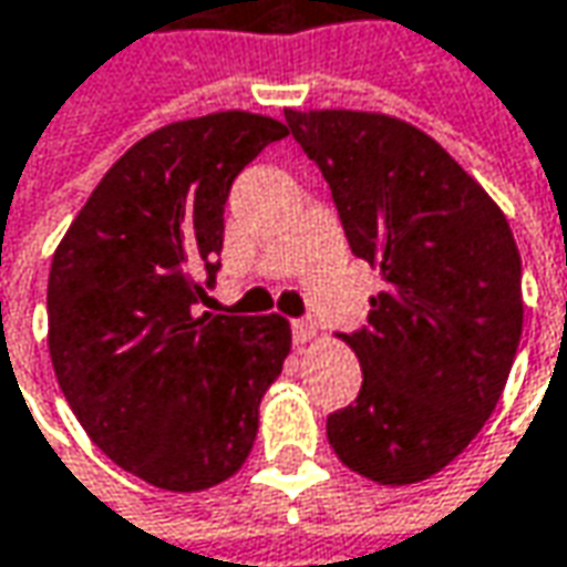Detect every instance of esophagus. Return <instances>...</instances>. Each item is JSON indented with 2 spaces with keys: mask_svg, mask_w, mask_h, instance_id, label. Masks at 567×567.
<instances>
[{
  "mask_svg": "<svg viewBox=\"0 0 567 567\" xmlns=\"http://www.w3.org/2000/svg\"><path fill=\"white\" fill-rule=\"evenodd\" d=\"M291 332H295V344H307L317 339V322L313 320H295L291 322Z\"/></svg>",
  "mask_w": 567,
  "mask_h": 567,
  "instance_id": "1",
  "label": "esophagus"
}]
</instances>
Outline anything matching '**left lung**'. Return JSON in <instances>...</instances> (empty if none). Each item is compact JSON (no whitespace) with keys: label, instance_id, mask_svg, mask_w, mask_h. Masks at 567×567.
<instances>
[{"label":"left lung","instance_id":"8db88e82","mask_svg":"<svg viewBox=\"0 0 567 567\" xmlns=\"http://www.w3.org/2000/svg\"><path fill=\"white\" fill-rule=\"evenodd\" d=\"M285 122L332 187L354 257L385 285L370 326L342 336L363 385L326 420L329 445L380 486L430 480L483 430L515 363V235L477 178L404 118L285 109Z\"/></svg>","mask_w":567,"mask_h":567}]
</instances>
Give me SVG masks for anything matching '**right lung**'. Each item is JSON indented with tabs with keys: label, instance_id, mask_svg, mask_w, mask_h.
Returning a JSON list of instances; mask_svg holds the SVG:
<instances>
[{
	"label": "right lung",
	"instance_id": "obj_1",
	"mask_svg": "<svg viewBox=\"0 0 567 567\" xmlns=\"http://www.w3.org/2000/svg\"><path fill=\"white\" fill-rule=\"evenodd\" d=\"M285 134L241 109L156 127L103 175L52 254L55 380L90 440L168 493L241 471L291 351L279 313H194L200 279L219 269L231 182Z\"/></svg>",
	"mask_w": 567,
	"mask_h": 567
}]
</instances>
